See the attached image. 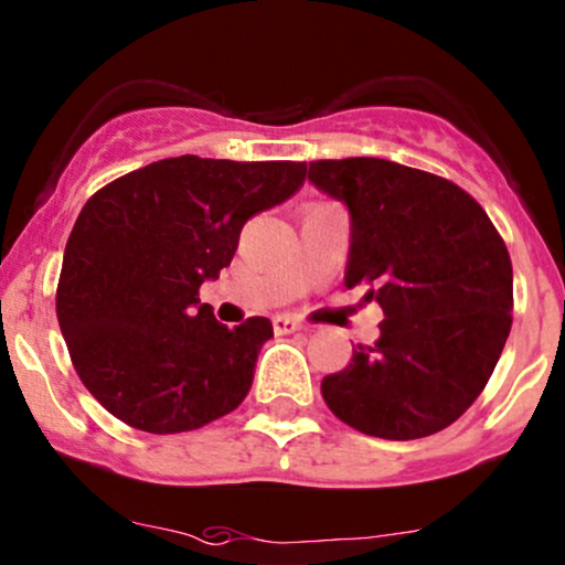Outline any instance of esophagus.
Returning <instances> with one entry per match:
<instances>
[{
    "label": "esophagus",
    "mask_w": 565,
    "mask_h": 565,
    "mask_svg": "<svg viewBox=\"0 0 565 565\" xmlns=\"http://www.w3.org/2000/svg\"><path fill=\"white\" fill-rule=\"evenodd\" d=\"M273 330H276L278 335H287V332L300 330V322L295 317H287V313H284V317H273Z\"/></svg>",
    "instance_id": "obj_1"
}]
</instances>
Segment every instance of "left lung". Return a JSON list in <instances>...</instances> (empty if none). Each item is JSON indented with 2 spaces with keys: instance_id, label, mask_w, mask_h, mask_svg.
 <instances>
[{
  "instance_id": "1",
  "label": "left lung",
  "mask_w": 565,
  "mask_h": 565,
  "mask_svg": "<svg viewBox=\"0 0 565 565\" xmlns=\"http://www.w3.org/2000/svg\"><path fill=\"white\" fill-rule=\"evenodd\" d=\"M308 181L352 213L347 287L384 311L322 379L341 423L412 441L444 430L490 382L512 330V259L484 207L457 183L373 157L319 159Z\"/></svg>"
}]
</instances>
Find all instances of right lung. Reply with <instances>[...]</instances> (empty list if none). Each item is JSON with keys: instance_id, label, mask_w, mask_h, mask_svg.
Instances as JSON below:
<instances>
[{"instance_id": "1", "label": "right lung", "mask_w": 565, "mask_h": 565, "mask_svg": "<svg viewBox=\"0 0 565 565\" xmlns=\"http://www.w3.org/2000/svg\"><path fill=\"white\" fill-rule=\"evenodd\" d=\"M302 181L306 162L186 153L88 198L64 248L56 317L81 382L113 417L168 436L241 406L273 324H218L200 284L233 263L243 224Z\"/></svg>"}]
</instances>
